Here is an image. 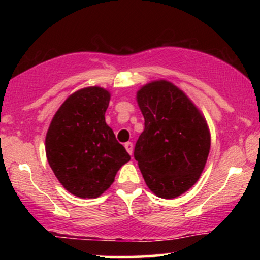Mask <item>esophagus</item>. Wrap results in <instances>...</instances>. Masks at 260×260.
Listing matches in <instances>:
<instances>
[{
    "mask_svg": "<svg viewBox=\"0 0 260 260\" xmlns=\"http://www.w3.org/2000/svg\"><path fill=\"white\" fill-rule=\"evenodd\" d=\"M124 147H125L126 151L129 152L130 155H133V149H134V147H133V143H131V142H126V143L124 144Z\"/></svg>",
    "mask_w": 260,
    "mask_h": 260,
    "instance_id": "esophagus-1",
    "label": "esophagus"
}]
</instances>
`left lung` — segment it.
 I'll list each match as a JSON object with an SVG mask.
<instances>
[{
    "instance_id": "obj_1",
    "label": "left lung",
    "mask_w": 260,
    "mask_h": 260,
    "mask_svg": "<svg viewBox=\"0 0 260 260\" xmlns=\"http://www.w3.org/2000/svg\"><path fill=\"white\" fill-rule=\"evenodd\" d=\"M144 131L135 145L145 183L163 199L189 189L200 177L211 148L207 123L189 98L166 80L137 92Z\"/></svg>"
}]
</instances>
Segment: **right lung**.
Returning <instances> with one entry per match:
<instances>
[{
  "mask_svg": "<svg viewBox=\"0 0 260 260\" xmlns=\"http://www.w3.org/2000/svg\"><path fill=\"white\" fill-rule=\"evenodd\" d=\"M109 102V92L98 86L74 92L56 111L46 135V155L53 173L78 198H98L130 161L105 123Z\"/></svg>",
  "mask_w": 260,
  "mask_h": 260,
  "instance_id": "1",
  "label": "right lung"
}]
</instances>
